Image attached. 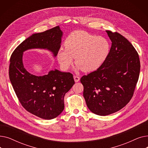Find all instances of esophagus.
<instances>
[{"label":"esophagus","mask_w":148,"mask_h":148,"mask_svg":"<svg viewBox=\"0 0 148 148\" xmlns=\"http://www.w3.org/2000/svg\"><path fill=\"white\" fill-rule=\"evenodd\" d=\"M74 79L75 82H78L80 80V77L79 76H77V75H74Z\"/></svg>","instance_id":"1"}]
</instances>
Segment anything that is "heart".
<instances>
[{
    "instance_id": "heart-1",
    "label": "heart",
    "mask_w": 148,
    "mask_h": 148,
    "mask_svg": "<svg viewBox=\"0 0 148 148\" xmlns=\"http://www.w3.org/2000/svg\"><path fill=\"white\" fill-rule=\"evenodd\" d=\"M66 49H60L56 54L58 63L63 70H67L75 58L77 68L85 73L95 71L107 59L110 44L107 38L76 30L69 35L65 41Z\"/></svg>"
}]
</instances>
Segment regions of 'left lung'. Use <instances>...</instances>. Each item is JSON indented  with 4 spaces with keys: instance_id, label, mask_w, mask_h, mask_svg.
I'll return each mask as SVG.
<instances>
[{
    "instance_id": "1",
    "label": "left lung",
    "mask_w": 148,
    "mask_h": 148,
    "mask_svg": "<svg viewBox=\"0 0 148 148\" xmlns=\"http://www.w3.org/2000/svg\"><path fill=\"white\" fill-rule=\"evenodd\" d=\"M106 32L112 42L107 59L80 79L88 108L99 116L118 112L130 102L140 69L138 54L127 39L118 32Z\"/></svg>"
}]
</instances>
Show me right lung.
Wrapping results in <instances>:
<instances>
[{"label": "right lung", "mask_w": 148, "mask_h": 148, "mask_svg": "<svg viewBox=\"0 0 148 148\" xmlns=\"http://www.w3.org/2000/svg\"><path fill=\"white\" fill-rule=\"evenodd\" d=\"M62 35L59 26L34 34L15 49L10 58V79L20 103L27 112L44 119L55 118L64 110L65 95L75 83L73 75L58 69L42 76L30 74L23 65V52L45 49L56 57Z\"/></svg>", "instance_id": "1"}]
</instances>
